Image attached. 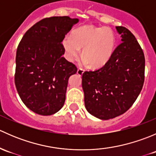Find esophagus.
Wrapping results in <instances>:
<instances>
[{
	"instance_id": "obj_1",
	"label": "esophagus",
	"mask_w": 156,
	"mask_h": 156,
	"mask_svg": "<svg viewBox=\"0 0 156 156\" xmlns=\"http://www.w3.org/2000/svg\"><path fill=\"white\" fill-rule=\"evenodd\" d=\"M84 72V70L83 69H78V71H77V74L79 75H82Z\"/></svg>"
}]
</instances>
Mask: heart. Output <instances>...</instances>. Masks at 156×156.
Masks as SVG:
<instances>
[{"mask_svg":"<svg viewBox=\"0 0 156 156\" xmlns=\"http://www.w3.org/2000/svg\"><path fill=\"white\" fill-rule=\"evenodd\" d=\"M116 37L114 31L108 27H95L84 25L75 29L72 36H66L62 46L66 57L73 61L83 48V64H90L91 68L103 66L109 61L114 53Z\"/></svg>","mask_w":156,"mask_h":156,"instance_id":"obj_1","label":"heart"}]
</instances>
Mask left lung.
Segmentation results:
<instances>
[{"label": "left lung", "instance_id": "8db88e82", "mask_svg": "<svg viewBox=\"0 0 156 156\" xmlns=\"http://www.w3.org/2000/svg\"><path fill=\"white\" fill-rule=\"evenodd\" d=\"M122 43L109 61L98 70L84 72L82 88L88 112L108 120L127 111L139 96L144 82L145 57L134 35L116 26Z\"/></svg>", "mask_w": 156, "mask_h": 156}]
</instances>
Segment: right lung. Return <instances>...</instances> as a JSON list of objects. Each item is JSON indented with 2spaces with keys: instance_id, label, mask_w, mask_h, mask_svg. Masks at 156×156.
I'll return each mask as SVG.
<instances>
[{
  "instance_id": "add662e5",
  "label": "right lung",
  "mask_w": 156,
  "mask_h": 156,
  "mask_svg": "<svg viewBox=\"0 0 156 156\" xmlns=\"http://www.w3.org/2000/svg\"><path fill=\"white\" fill-rule=\"evenodd\" d=\"M78 19L53 16L35 23L16 50L15 84L22 101L41 115L55 114L66 100L69 78L77 72L67 61L62 42Z\"/></svg>"
}]
</instances>
